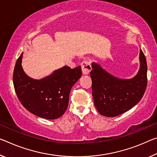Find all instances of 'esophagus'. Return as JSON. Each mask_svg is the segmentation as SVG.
Masks as SVG:
<instances>
[{"instance_id": "34e87169", "label": "esophagus", "mask_w": 157, "mask_h": 157, "mask_svg": "<svg viewBox=\"0 0 157 157\" xmlns=\"http://www.w3.org/2000/svg\"><path fill=\"white\" fill-rule=\"evenodd\" d=\"M82 71L84 75H88L90 73L91 70V66L90 61H84L81 64Z\"/></svg>"}]
</instances>
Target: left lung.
Returning <instances> with one entry per match:
<instances>
[{
  "mask_svg": "<svg viewBox=\"0 0 157 157\" xmlns=\"http://www.w3.org/2000/svg\"><path fill=\"white\" fill-rule=\"evenodd\" d=\"M140 67L134 78H115L96 63L91 64L92 96L97 110L102 115L113 117L126 113L141 100L147 84V61L140 51Z\"/></svg>",
  "mask_w": 157,
  "mask_h": 157,
  "instance_id": "1",
  "label": "left lung"
}]
</instances>
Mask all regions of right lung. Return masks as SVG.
<instances>
[{"mask_svg":"<svg viewBox=\"0 0 157 157\" xmlns=\"http://www.w3.org/2000/svg\"><path fill=\"white\" fill-rule=\"evenodd\" d=\"M23 54L17 59L13 73L14 90L25 108L40 117L56 119L68 108L70 91L82 75L81 66H68L55 71L41 79L27 76L22 69Z\"/></svg>","mask_w":157,"mask_h":157,"instance_id":"add662e5","label":"right lung"}]
</instances>
